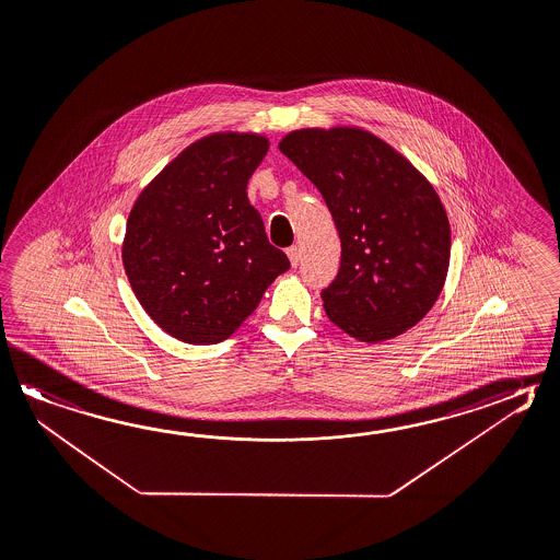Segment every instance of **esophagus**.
<instances>
[{"label":"esophagus","instance_id":"esophagus-1","mask_svg":"<svg viewBox=\"0 0 560 560\" xmlns=\"http://www.w3.org/2000/svg\"><path fill=\"white\" fill-rule=\"evenodd\" d=\"M287 257H289V261H291L293 267H298L299 261H301V253H299L298 245H293V247L287 249Z\"/></svg>","mask_w":560,"mask_h":560}]
</instances>
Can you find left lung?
<instances>
[{"label":"left lung","instance_id":"1","mask_svg":"<svg viewBox=\"0 0 560 560\" xmlns=\"http://www.w3.org/2000/svg\"><path fill=\"white\" fill-rule=\"evenodd\" d=\"M319 189L341 237V267L323 307L357 341L415 327L445 285L451 228L433 185L411 161L359 127H307L279 143Z\"/></svg>","mask_w":560,"mask_h":560}]
</instances>
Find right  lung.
<instances>
[{
  "instance_id": "obj_1",
  "label": "right lung",
  "mask_w": 560,
  "mask_h": 560,
  "mask_svg": "<svg viewBox=\"0 0 560 560\" xmlns=\"http://www.w3.org/2000/svg\"><path fill=\"white\" fill-rule=\"evenodd\" d=\"M267 151L265 136L211 133L183 149L129 213L127 279L149 317L179 341H225L291 265L247 199Z\"/></svg>"
}]
</instances>
